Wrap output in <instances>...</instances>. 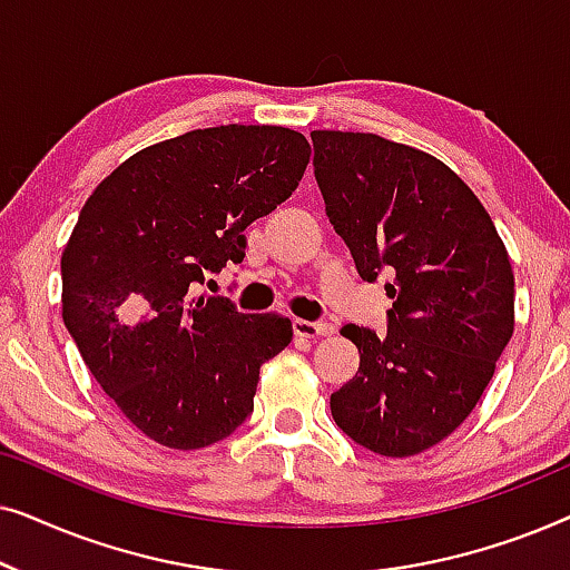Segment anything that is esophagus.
<instances>
[{
	"label": "esophagus",
	"mask_w": 570,
	"mask_h": 570,
	"mask_svg": "<svg viewBox=\"0 0 570 570\" xmlns=\"http://www.w3.org/2000/svg\"><path fill=\"white\" fill-rule=\"evenodd\" d=\"M293 332L298 334V337L318 340V337H330V334L334 332V326L324 324V322H306V318H295Z\"/></svg>",
	"instance_id": "obj_1"
}]
</instances>
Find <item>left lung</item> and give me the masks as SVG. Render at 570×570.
<instances>
[{"instance_id":"8db88e82","label":"left lung","mask_w":570,"mask_h":570,"mask_svg":"<svg viewBox=\"0 0 570 570\" xmlns=\"http://www.w3.org/2000/svg\"><path fill=\"white\" fill-rule=\"evenodd\" d=\"M326 217L357 275H389L384 337L347 324L361 368L332 417L381 456H412L454 433L513 334V272L488 209L433 155L363 131H311Z\"/></svg>"}]
</instances>
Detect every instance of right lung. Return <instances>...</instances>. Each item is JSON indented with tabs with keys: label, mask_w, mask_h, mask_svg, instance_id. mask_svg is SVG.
Returning a JSON list of instances; mask_svg holds the SVG:
<instances>
[{
	"label": "right lung",
	"mask_w": 570,
	"mask_h": 570,
	"mask_svg": "<svg viewBox=\"0 0 570 570\" xmlns=\"http://www.w3.org/2000/svg\"><path fill=\"white\" fill-rule=\"evenodd\" d=\"M308 158L285 127L194 129L135 153L85 202L61 254V318L100 389L160 446L228 439L262 363L291 345V318L191 295L244 262V230L291 197Z\"/></svg>",
	"instance_id": "1"
}]
</instances>
